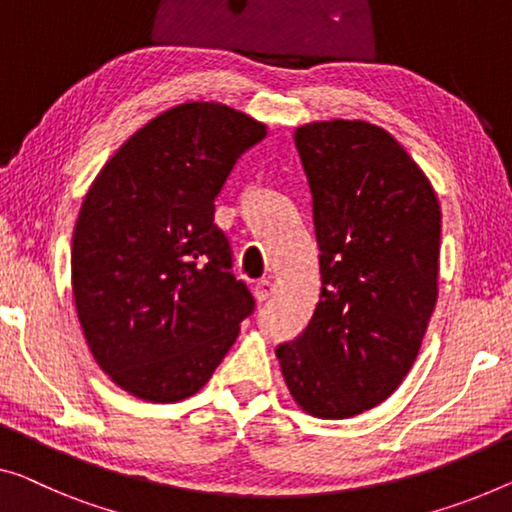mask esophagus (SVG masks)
Wrapping results in <instances>:
<instances>
[{
  "mask_svg": "<svg viewBox=\"0 0 512 512\" xmlns=\"http://www.w3.org/2000/svg\"><path fill=\"white\" fill-rule=\"evenodd\" d=\"M273 289H276V285H273L271 280L262 278V280H257L255 285H253V294H255L257 301H266L273 294Z\"/></svg>",
  "mask_w": 512,
  "mask_h": 512,
  "instance_id": "obj_1",
  "label": "esophagus"
}]
</instances>
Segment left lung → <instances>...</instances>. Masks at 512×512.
<instances>
[{
	"label": "left lung",
	"instance_id": "obj_1",
	"mask_svg": "<svg viewBox=\"0 0 512 512\" xmlns=\"http://www.w3.org/2000/svg\"><path fill=\"white\" fill-rule=\"evenodd\" d=\"M294 142L322 287L276 356L305 414L352 418L391 398L416 361L439 292L441 207L407 149L370 121H312Z\"/></svg>",
	"mask_w": 512,
	"mask_h": 512
}]
</instances>
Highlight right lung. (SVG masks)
Returning a JSON list of instances; mask_svg holds the SVG:
<instances>
[{
	"mask_svg": "<svg viewBox=\"0 0 512 512\" xmlns=\"http://www.w3.org/2000/svg\"><path fill=\"white\" fill-rule=\"evenodd\" d=\"M266 124L216 101L160 112L91 183L73 230V299L96 363L147 402L195 395L253 296L232 276L213 200Z\"/></svg>",
	"mask_w": 512,
	"mask_h": 512,
	"instance_id": "right-lung-1",
	"label": "right lung"
}]
</instances>
